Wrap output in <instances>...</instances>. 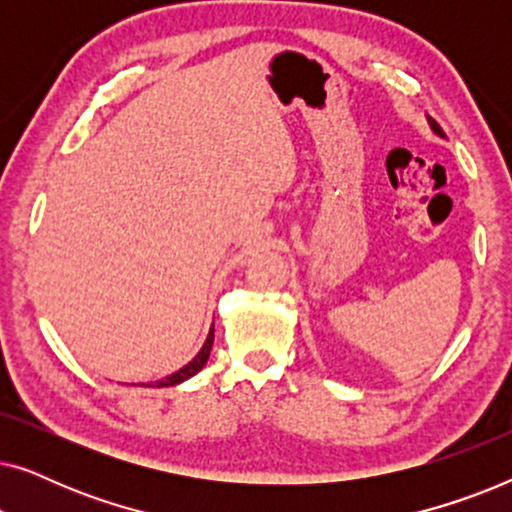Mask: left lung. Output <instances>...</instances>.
Segmentation results:
<instances>
[{"mask_svg":"<svg viewBox=\"0 0 512 512\" xmlns=\"http://www.w3.org/2000/svg\"><path fill=\"white\" fill-rule=\"evenodd\" d=\"M429 125H431V130H433V132H436V135H440V137H445V132H443V130H440V125H438L436 121H433V118H429Z\"/></svg>","mask_w":512,"mask_h":512,"instance_id":"obj_1","label":"left lung"}]
</instances>
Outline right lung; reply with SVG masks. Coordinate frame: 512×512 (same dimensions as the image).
<instances>
[{"instance_id": "obj_1", "label": "right lung", "mask_w": 512, "mask_h": 512, "mask_svg": "<svg viewBox=\"0 0 512 512\" xmlns=\"http://www.w3.org/2000/svg\"><path fill=\"white\" fill-rule=\"evenodd\" d=\"M212 345H214V326H212V331H209V335H207L205 345H202V349H200L198 354H195V359L188 361L184 368L177 370V373L167 375L165 380H160L158 387H174V384H181V382H186L188 377L198 375L200 370H202V366H205L207 359H209V352H212Z\"/></svg>"}]
</instances>
